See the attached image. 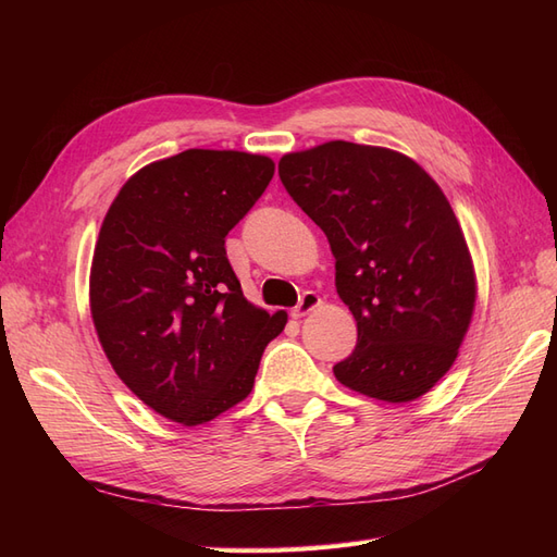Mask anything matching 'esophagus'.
Wrapping results in <instances>:
<instances>
[{
	"mask_svg": "<svg viewBox=\"0 0 557 557\" xmlns=\"http://www.w3.org/2000/svg\"><path fill=\"white\" fill-rule=\"evenodd\" d=\"M318 305H320V297H318L313 290H307L305 295L299 297L297 307L293 309V315H295V318H305V315H307V313H311Z\"/></svg>",
	"mask_w": 557,
	"mask_h": 557,
	"instance_id": "34e87169",
	"label": "esophagus"
}]
</instances>
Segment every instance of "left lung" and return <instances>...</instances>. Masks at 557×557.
<instances>
[{"label": "left lung", "instance_id": "left-lung-1", "mask_svg": "<svg viewBox=\"0 0 557 557\" xmlns=\"http://www.w3.org/2000/svg\"><path fill=\"white\" fill-rule=\"evenodd\" d=\"M283 188L325 232L334 285L358 320L339 383L383 401L425 395L458 358L474 267L446 195L401 153L330 141L278 162Z\"/></svg>", "mask_w": 557, "mask_h": 557}]
</instances>
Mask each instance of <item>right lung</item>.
I'll use <instances>...</instances> for the list:
<instances>
[{"label": "right lung", "mask_w": 557, "mask_h": 557, "mask_svg": "<svg viewBox=\"0 0 557 557\" xmlns=\"http://www.w3.org/2000/svg\"><path fill=\"white\" fill-rule=\"evenodd\" d=\"M272 176L262 156L183 150L134 174L99 230L90 272L99 342L134 395L188 428L248 397L288 320L246 301L225 250Z\"/></svg>", "instance_id": "obj_1"}]
</instances>
